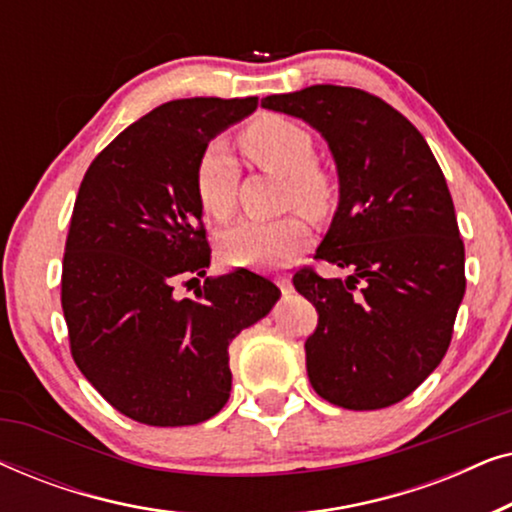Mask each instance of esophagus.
I'll return each instance as SVG.
<instances>
[{
	"mask_svg": "<svg viewBox=\"0 0 512 512\" xmlns=\"http://www.w3.org/2000/svg\"><path fill=\"white\" fill-rule=\"evenodd\" d=\"M277 286H279V289H282L284 296H289V293H293V284H291V279L279 277V279H277Z\"/></svg>",
	"mask_w": 512,
	"mask_h": 512,
	"instance_id": "esophagus-1",
	"label": "esophagus"
}]
</instances>
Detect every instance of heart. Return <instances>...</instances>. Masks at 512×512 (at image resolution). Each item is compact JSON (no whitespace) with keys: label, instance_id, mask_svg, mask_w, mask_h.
<instances>
[{"label":"heart","instance_id":"heart-1","mask_svg":"<svg viewBox=\"0 0 512 512\" xmlns=\"http://www.w3.org/2000/svg\"><path fill=\"white\" fill-rule=\"evenodd\" d=\"M247 156L263 170L286 177V200L307 212H321L328 202V181L317 167L314 139L303 125L277 114H263L240 132ZM237 163L221 139L202 149L195 165V195L202 212L212 219H228L235 207ZM312 240L310 223L300 214L275 221L247 219L221 235V254L233 265L272 268L291 261Z\"/></svg>","mask_w":512,"mask_h":512}]
</instances>
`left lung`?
I'll return each instance as SVG.
<instances>
[{
    "instance_id": "8db88e82",
    "label": "left lung",
    "mask_w": 512,
    "mask_h": 512,
    "mask_svg": "<svg viewBox=\"0 0 512 512\" xmlns=\"http://www.w3.org/2000/svg\"><path fill=\"white\" fill-rule=\"evenodd\" d=\"M261 107L310 123L338 165V212L314 258L349 275H293L319 314L305 340L307 377L340 408H389L443 361L466 291L443 170L415 125L366 90L324 83Z\"/></svg>"
}]
</instances>
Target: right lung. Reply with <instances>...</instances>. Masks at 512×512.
<instances>
[{"mask_svg": "<svg viewBox=\"0 0 512 512\" xmlns=\"http://www.w3.org/2000/svg\"><path fill=\"white\" fill-rule=\"evenodd\" d=\"M258 97L160 104L97 153L76 195L62 258L69 349L86 380L125 417L191 426L230 396L228 347L277 303L256 272L179 282L209 268L195 165L209 139L242 121Z\"/></svg>", "mask_w": 512, "mask_h": 512, "instance_id": "right-lung-1", "label": "right lung"}]
</instances>
